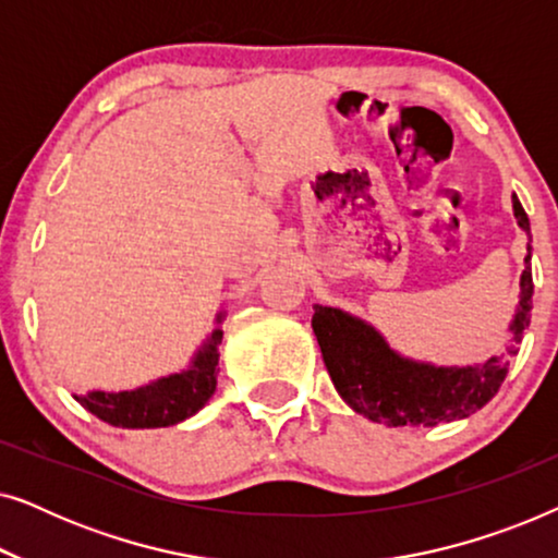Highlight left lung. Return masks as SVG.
Wrapping results in <instances>:
<instances>
[{"label":"left lung","instance_id":"1","mask_svg":"<svg viewBox=\"0 0 558 558\" xmlns=\"http://www.w3.org/2000/svg\"><path fill=\"white\" fill-rule=\"evenodd\" d=\"M518 226L531 235L523 205L513 195ZM533 277L531 243L521 277V300L510 323V340L500 355L468 368H437L401 357L368 323L348 312L315 304L312 330L335 388L350 409L386 426H437L483 409L506 380L510 357L518 353L531 325Z\"/></svg>","mask_w":558,"mask_h":558}]
</instances>
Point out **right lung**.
I'll return each instance as SVG.
<instances>
[{"mask_svg":"<svg viewBox=\"0 0 558 558\" xmlns=\"http://www.w3.org/2000/svg\"><path fill=\"white\" fill-rule=\"evenodd\" d=\"M220 319L223 315H218V323ZM220 340H223V330H213L187 371L157 378L134 391H90L73 399L101 422L121 426V429H157V426L180 424L197 414L216 391Z\"/></svg>","mask_w":558,"mask_h":558,"instance_id":"obj_1","label":"right lung"}]
</instances>
